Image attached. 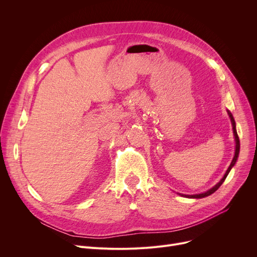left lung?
<instances>
[{
	"instance_id": "1",
	"label": "left lung",
	"mask_w": 257,
	"mask_h": 257,
	"mask_svg": "<svg viewBox=\"0 0 257 257\" xmlns=\"http://www.w3.org/2000/svg\"><path fill=\"white\" fill-rule=\"evenodd\" d=\"M228 114H229V116H230V118H231V123H232V127H233V134H234V138H235V144H236V146H235V154H234V157H233V159H232V161H231V164H230V166H229V168H228V170L226 171V173H225V175H224V177L222 178V180L215 185V186H213L212 188H210L209 191H207L206 193H203V194H198V195H181V196H183V197H187V198H204V197H207V196H209V195H211V194H213L215 191L218 190V188L222 185V183L225 181V179H226V177H227V175L229 174V172H230V170H231V168L234 166V164L236 163V159H237V157H238V153H239V139H238V136H237V132H236V129H235V121H234V118H233V116H232V114L228 111Z\"/></svg>"
}]
</instances>
